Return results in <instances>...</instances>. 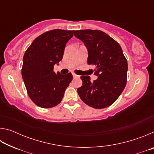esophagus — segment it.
<instances>
[{
  "label": "esophagus",
  "mask_w": 154,
  "mask_h": 154,
  "mask_svg": "<svg viewBox=\"0 0 154 154\" xmlns=\"http://www.w3.org/2000/svg\"><path fill=\"white\" fill-rule=\"evenodd\" d=\"M72 76H73L74 78H77V77H79V75H77L76 74H75V73H72Z\"/></svg>",
  "instance_id": "obj_1"
}]
</instances>
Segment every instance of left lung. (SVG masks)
Here are the masks:
<instances>
[{
	"mask_svg": "<svg viewBox=\"0 0 154 154\" xmlns=\"http://www.w3.org/2000/svg\"><path fill=\"white\" fill-rule=\"evenodd\" d=\"M74 36L88 49V64L94 65L98 79L82 76L79 97L88 106L103 109L111 105L123 92L127 82L128 62L119 44L107 34L98 30H75Z\"/></svg>",
	"mask_w": 154,
	"mask_h": 154,
	"instance_id": "1",
	"label": "left lung"
}]
</instances>
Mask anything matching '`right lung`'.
Segmentation results:
<instances>
[{
    "instance_id": "obj_1",
    "label": "right lung",
    "mask_w": 154,
    "mask_h": 154,
    "mask_svg": "<svg viewBox=\"0 0 154 154\" xmlns=\"http://www.w3.org/2000/svg\"><path fill=\"white\" fill-rule=\"evenodd\" d=\"M75 30L55 29L36 37L23 58L22 75L28 94L42 108H51L61 102L72 79L71 72H54V66L62 60L66 43Z\"/></svg>"
}]
</instances>
